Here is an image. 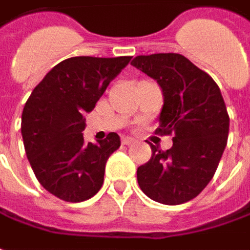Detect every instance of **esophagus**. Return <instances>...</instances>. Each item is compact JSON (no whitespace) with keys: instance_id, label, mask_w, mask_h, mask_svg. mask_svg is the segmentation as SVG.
Instances as JSON below:
<instances>
[{"instance_id":"esophagus-1","label":"esophagus","mask_w":250,"mask_h":250,"mask_svg":"<svg viewBox=\"0 0 250 250\" xmlns=\"http://www.w3.org/2000/svg\"><path fill=\"white\" fill-rule=\"evenodd\" d=\"M136 143V140H133V138H128V137H125V138H123L122 140V144L123 146H133Z\"/></svg>"}]
</instances>
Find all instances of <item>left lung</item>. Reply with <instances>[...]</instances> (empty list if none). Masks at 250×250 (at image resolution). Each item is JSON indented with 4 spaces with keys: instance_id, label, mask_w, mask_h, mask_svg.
I'll list each match as a JSON object with an SVG mask.
<instances>
[{
    "instance_id": "8db88e82",
    "label": "left lung",
    "mask_w": 250,
    "mask_h": 250,
    "mask_svg": "<svg viewBox=\"0 0 250 250\" xmlns=\"http://www.w3.org/2000/svg\"><path fill=\"white\" fill-rule=\"evenodd\" d=\"M131 65L157 80L164 93L161 136L167 151L151 146V159L137 169L141 190L154 201L178 206L194 199L212 179L228 140L229 116L211 77L178 53L137 56Z\"/></svg>"
}]
</instances>
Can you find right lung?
<instances>
[{"mask_svg": "<svg viewBox=\"0 0 250 250\" xmlns=\"http://www.w3.org/2000/svg\"><path fill=\"white\" fill-rule=\"evenodd\" d=\"M131 57H71L59 62L32 91L22 112V138L39 183L61 200L80 203L104 185V165L120 146L109 133L85 143L83 114L92 112L110 81Z\"/></svg>", "mask_w": 250, "mask_h": 250, "instance_id": "add662e5", "label": "right lung"}]
</instances>
